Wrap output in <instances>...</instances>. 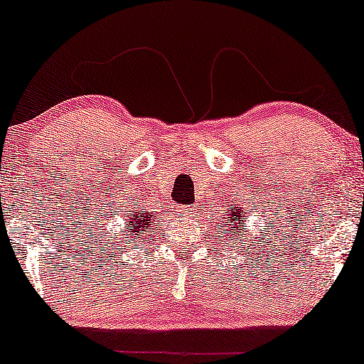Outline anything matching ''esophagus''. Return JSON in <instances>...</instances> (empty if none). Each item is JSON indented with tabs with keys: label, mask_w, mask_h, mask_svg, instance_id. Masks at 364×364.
I'll use <instances>...</instances> for the list:
<instances>
[{
	"label": "esophagus",
	"mask_w": 364,
	"mask_h": 364,
	"mask_svg": "<svg viewBox=\"0 0 364 364\" xmlns=\"http://www.w3.org/2000/svg\"><path fill=\"white\" fill-rule=\"evenodd\" d=\"M181 210L183 214H186V216H194L197 208H196V205H186V208H182Z\"/></svg>",
	"instance_id": "34e87169"
}]
</instances>
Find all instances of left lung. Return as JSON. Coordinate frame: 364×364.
<instances>
[{"label": "left lung", "mask_w": 364, "mask_h": 364, "mask_svg": "<svg viewBox=\"0 0 364 364\" xmlns=\"http://www.w3.org/2000/svg\"><path fill=\"white\" fill-rule=\"evenodd\" d=\"M230 218H226V235L228 237L235 236L232 240L236 241V243H240V235H243V232H246V210L245 208H235V209H230Z\"/></svg>", "instance_id": "1"}]
</instances>
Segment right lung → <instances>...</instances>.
<instances>
[{"instance_id": "right-lung-1", "label": "right lung", "mask_w": 364, "mask_h": 364, "mask_svg": "<svg viewBox=\"0 0 364 364\" xmlns=\"http://www.w3.org/2000/svg\"><path fill=\"white\" fill-rule=\"evenodd\" d=\"M124 221H127V230L124 231L129 232V237L138 240V237L145 235L148 230L154 228V223H156V218L154 216V213H148V209L140 208L136 213L124 210Z\"/></svg>"}]
</instances>
